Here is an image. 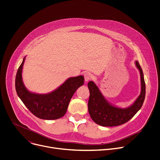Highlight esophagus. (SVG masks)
<instances>
[{
	"mask_svg": "<svg viewBox=\"0 0 160 160\" xmlns=\"http://www.w3.org/2000/svg\"><path fill=\"white\" fill-rule=\"evenodd\" d=\"M92 78V76L90 72H87L84 74V78H85V82H88V81L91 80Z\"/></svg>",
	"mask_w": 160,
	"mask_h": 160,
	"instance_id": "34e87169",
	"label": "esophagus"
}]
</instances>
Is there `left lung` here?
<instances>
[{
    "label": "left lung",
    "instance_id": "obj_1",
    "mask_svg": "<svg viewBox=\"0 0 160 160\" xmlns=\"http://www.w3.org/2000/svg\"><path fill=\"white\" fill-rule=\"evenodd\" d=\"M135 65L140 71L141 92L134 102L126 108L116 107L105 98L98 86L92 81L88 83L90 97L88 111L91 119L103 127H114L122 125L130 120L139 111L145 97V83L142 68L138 61Z\"/></svg>",
    "mask_w": 160,
    "mask_h": 160
}]
</instances>
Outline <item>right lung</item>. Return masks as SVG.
Returning a JSON list of instances; mask_svg holds the SVG:
<instances>
[{"mask_svg": "<svg viewBox=\"0 0 160 160\" xmlns=\"http://www.w3.org/2000/svg\"><path fill=\"white\" fill-rule=\"evenodd\" d=\"M26 57L20 66L15 78L17 95L26 108L35 116L43 120H56L64 116L74 93L84 83L82 75L70 77L52 91L38 94L29 91L22 80V69Z\"/></svg>", "mask_w": 160, "mask_h": 160, "instance_id": "obj_1", "label": "right lung"}]
</instances>
